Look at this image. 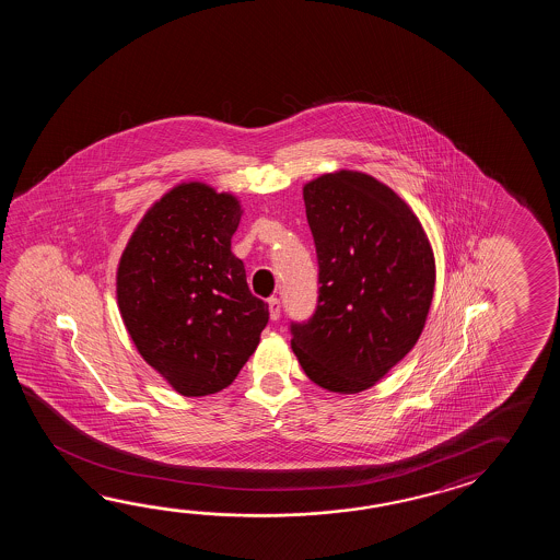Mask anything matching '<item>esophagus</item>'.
Returning a JSON list of instances; mask_svg holds the SVG:
<instances>
[{"label":"esophagus","instance_id":"34e87169","mask_svg":"<svg viewBox=\"0 0 560 560\" xmlns=\"http://www.w3.org/2000/svg\"><path fill=\"white\" fill-rule=\"evenodd\" d=\"M268 312H270V320L280 318V300L278 298L272 296L268 300Z\"/></svg>","mask_w":560,"mask_h":560}]
</instances>
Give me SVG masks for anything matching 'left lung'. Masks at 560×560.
Returning a JSON list of instances; mask_svg holds the SVG:
<instances>
[{
    "label": "left lung",
    "instance_id": "8db88e82",
    "mask_svg": "<svg viewBox=\"0 0 560 560\" xmlns=\"http://www.w3.org/2000/svg\"><path fill=\"white\" fill-rule=\"evenodd\" d=\"M318 254L314 316L292 324V350L324 390L357 394L415 348L434 296L436 264L412 208L381 179L338 170L302 188Z\"/></svg>",
    "mask_w": 560,
    "mask_h": 560
}]
</instances>
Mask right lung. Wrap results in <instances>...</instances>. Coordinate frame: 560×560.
Returning a JSON list of instances; mask_svg holds the SVG:
<instances>
[{
    "label": "right lung",
    "mask_w": 560,
    "mask_h": 560,
    "mask_svg": "<svg viewBox=\"0 0 560 560\" xmlns=\"http://www.w3.org/2000/svg\"><path fill=\"white\" fill-rule=\"evenodd\" d=\"M230 191L182 182L148 208L119 258L118 308L140 357L182 396L220 393L260 345L268 304L252 296L232 236Z\"/></svg>",
    "instance_id": "obj_1"
}]
</instances>
